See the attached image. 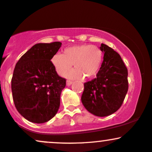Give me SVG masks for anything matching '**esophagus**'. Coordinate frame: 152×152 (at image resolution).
Segmentation results:
<instances>
[{
  "label": "esophagus",
  "mask_w": 152,
  "mask_h": 152,
  "mask_svg": "<svg viewBox=\"0 0 152 152\" xmlns=\"http://www.w3.org/2000/svg\"><path fill=\"white\" fill-rule=\"evenodd\" d=\"M73 81H71V80H67V81H66V85L67 86H70L71 84H72Z\"/></svg>",
  "instance_id": "1"
}]
</instances>
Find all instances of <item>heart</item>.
<instances>
[{
  "label": "heart",
  "instance_id": "obj_1",
  "mask_svg": "<svg viewBox=\"0 0 152 152\" xmlns=\"http://www.w3.org/2000/svg\"><path fill=\"white\" fill-rule=\"evenodd\" d=\"M103 60L102 50L93 45H78L64 49L63 54L56 53L51 61L60 76H65L74 64L75 70L68 76L72 78L94 77L98 74Z\"/></svg>",
  "mask_w": 152,
  "mask_h": 152
}]
</instances>
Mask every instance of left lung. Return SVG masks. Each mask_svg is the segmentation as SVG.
Returning <instances> with one entry per match:
<instances>
[{
  "instance_id": "8db88e82",
  "label": "left lung",
  "mask_w": 152,
  "mask_h": 152,
  "mask_svg": "<svg viewBox=\"0 0 152 152\" xmlns=\"http://www.w3.org/2000/svg\"><path fill=\"white\" fill-rule=\"evenodd\" d=\"M104 60L96 77L84 83L81 102L97 116L114 114L121 107L128 91V70L117 52L102 43Z\"/></svg>"
}]
</instances>
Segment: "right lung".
Segmentation results:
<instances>
[{"mask_svg": "<svg viewBox=\"0 0 152 152\" xmlns=\"http://www.w3.org/2000/svg\"><path fill=\"white\" fill-rule=\"evenodd\" d=\"M62 43H37L16 63L11 79L13 102L26 119L41 124L58 112L66 78L57 74L52 57Z\"/></svg>", "mask_w": 152, "mask_h": 152, "instance_id": "add662e5", "label": "right lung"}]
</instances>
